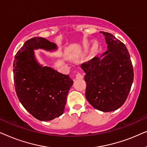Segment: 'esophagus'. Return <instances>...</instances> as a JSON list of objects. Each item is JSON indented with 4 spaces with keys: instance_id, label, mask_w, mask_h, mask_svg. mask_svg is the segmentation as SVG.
<instances>
[{
    "instance_id": "esophagus-1",
    "label": "esophagus",
    "mask_w": 147,
    "mask_h": 147,
    "mask_svg": "<svg viewBox=\"0 0 147 147\" xmlns=\"http://www.w3.org/2000/svg\"><path fill=\"white\" fill-rule=\"evenodd\" d=\"M82 78H83V75H82V74L78 73L76 75V80H80V79H82Z\"/></svg>"
}]
</instances>
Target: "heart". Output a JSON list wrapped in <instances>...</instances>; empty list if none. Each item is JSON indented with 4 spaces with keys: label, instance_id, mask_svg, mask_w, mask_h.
Listing matches in <instances>:
<instances>
[{
    "label": "heart",
    "instance_id": "heart-1",
    "mask_svg": "<svg viewBox=\"0 0 147 147\" xmlns=\"http://www.w3.org/2000/svg\"><path fill=\"white\" fill-rule=\"evenodd\" d=\"M87 45H85V47H86ZM98 49V43L96 41H93L92 45H91V49H90V51H91L92 53H95L97 52Z\"/></svg>",
    "mask_w": 147,
    "mask_h": 147
}]
</instances>
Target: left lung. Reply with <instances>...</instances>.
<instances>
[{"label": "left lung", "mask_w": 147, "mask_h": 147, "mask_svg": "<svg viewBox=\"0 0 147 147\" xmlns=\"http://www.w3.org/2000/svg\"><path fill=\"white\" fill-rule=\"evenodd\" d=\"M105 38L107 50L82 64L86 73V98L96 109L112 112L125 102L134 79L130 54L125 45L111 33L100 31Z\"/></svg>", "instance_id": "obj_1"}]
</instances>
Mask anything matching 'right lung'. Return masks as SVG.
Segmentation results:
<instances>
[{
  "label": "right lung",
  "instance_id": "1",
  "mask_svg": "<svg viewBox=\"0 0 147 147\" xmlns=\"http://www.w3.org/2000/svg\"><path fill=\"white\" fill-rule=\"evenodd\" d=\"M57 45L42 37H33L24 43L15 57L14 82L16 93L23 107L41 121H49L63 113L67 96L74 82L50 66H44L35 50L49 52Z\"/></svg>",
  "mask_w": 147,
  "mask_h": 147
}]
</instances>
